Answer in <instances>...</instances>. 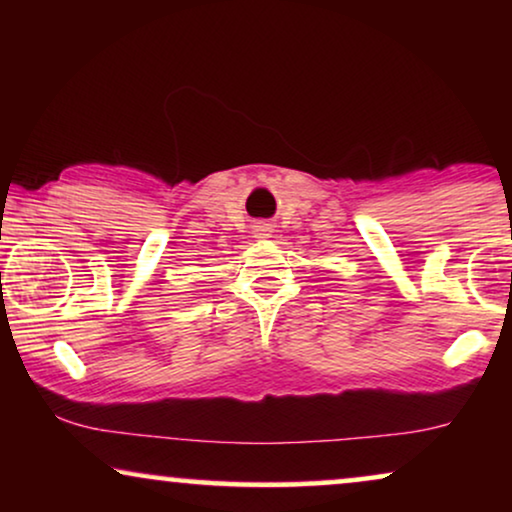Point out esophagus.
Wrapping results in <instances>:
<instances>
[{
    "label": "esophagus",
    "mask_w": 512,
    "mask_h": 512,
    "mask_svg": "<svg viewBox=\"0 0 512 512\" xmlns=\"http://www.w3.org/2000/svg\"><path fill=\"white\" fill-rule=\"evenodd\" d=\"M258 235H268V228L263 226V228H261V233H258Z\"/></svg>",
    "instance_id": "obj_1"
}]
</instances>
